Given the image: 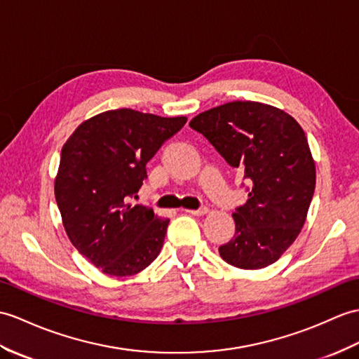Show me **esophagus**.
I'll return each instance as SVG.
<instances>
[{"mask_svg":"<svg viewBox=\"0 0 359 359\" xmlns=\"http://www.w3.org/2000/svg\"><path fill=\"white\" fill-rule=\"evenodd\" d=\"M185 212L193 215H205L208 212V208H198V210H185Z\"/></svg>","mask_w":359,"mask_h":359,"instance_id":"obj_1","label":"esophagus"}]
</instances>
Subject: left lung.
Listing matches in <instances>:
<instances>
[{
  "mask_svg": "<svg viewBox=\"0 0 359 359\" xmlns=\"http://www.w3.org/2000/svg\"><path fill=\"white\" fill-rule=\"evenodd\" d=\"M202 133L248 180V200L232 214L236 234L219 248L240 269L275 263L294 243L315 191V162L303 128L277 107L234 101L197 114Z\"/></svg>",
  "mask_w": 359,
  "mask_h": 359,
  "instance_id": "8db88e82",
  "label": "left lung"
}]
</instances>
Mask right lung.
<instances>
[{
    "instance_id": "obj_1",
    "label": "right lung",
    "mask_w": 359,
    "mask_h": 359,
    "mask_svg": "<svg viewBox=\"0 0 359 359\" xmlns=\"http://www.w3.org/2000/svg\"><path fill=\"white\" fill-rule=\"evenodd\" d=\"M185 116L161 118L131 108L82 122L65 142L55 197L73 246L111 277H128L159 255L168 219L133 205L147 179V163Z\"/></svg>"
}]
</instances>
